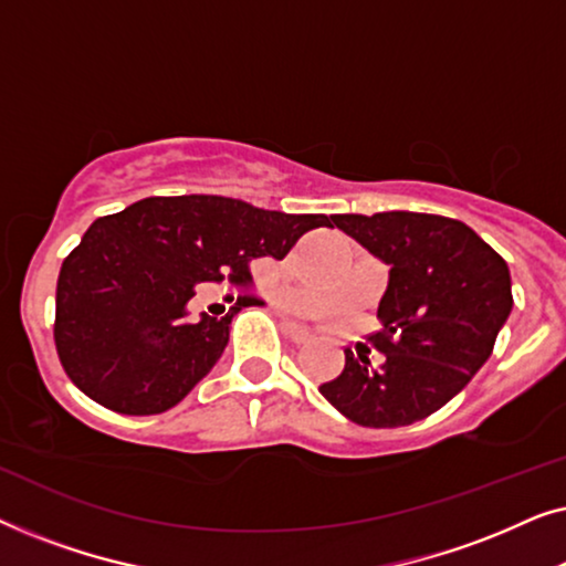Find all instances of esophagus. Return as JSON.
<instances>
[{"label":"esophagus","instance_id":"esophagus-1","mask_svg":"<svg viewBox=\"0 0 566 566\" xmlns=\"http://www.w3.org/2000/svg\"><path fill=\"white\" fill-rule=\"evenodd\" d=\"M281 327H283V335L289 337L291 343H296V345H304V343H308V339H312V332H308L304 324H296V322L285 319Z\"/></svg>","mask_w":566,"mask_h":566}]
</instances>
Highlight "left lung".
Masks as SVG:
<instances>
[{
    "mask_svg": "<svg viewBox=\"0 0 566 566\" xmlns=\"http://www.w3.org/2000/svg\"><path fill=\"white\" fill-rule=\"evenodd\" d=\"M337 229L389 265L378 301L384 329L370 337L386 355L370 366L345 350L343 374L322 397L363 428H401L438 412L492 355L513 312L507 262L463 221L386 211L332 216Z\"/></svg>",
    "mask_w": 566,
    "mask_h": 566,
    "instance_id": "left-lung-1",
    "label": "left lung"
}]
</instances>
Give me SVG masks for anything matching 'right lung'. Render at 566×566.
Masks as SVG:
<instances>
[{
    "label": "right lung",
    "mask_w": 566,
    "mask_h": 566,
    "mask_svg": "<svg viewBox=\"0 0 566 566\" xmlns=\"http://www.w3.org/2000/svg\"><path fill=\"white\" fill-rule=\"evenodd\" d=\"M319 227L332 219L221 196L144 198L97 219L59 273L53 337L66 376L113 412H167L216 366L250 301L190 319L196 285L244 283L247 262L283 260Z\"/></svg>",
    "instance_id": "right-lung-1"
}]
</instances>
